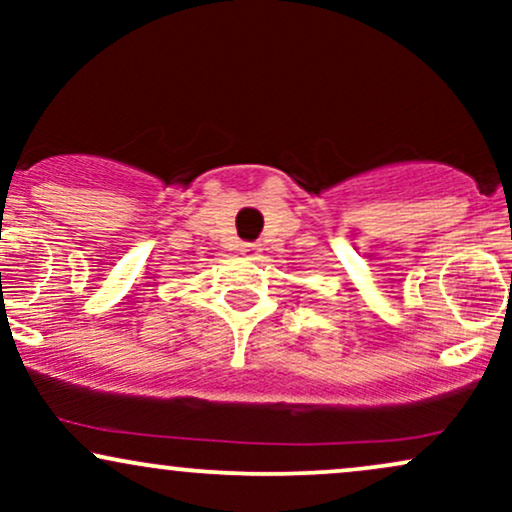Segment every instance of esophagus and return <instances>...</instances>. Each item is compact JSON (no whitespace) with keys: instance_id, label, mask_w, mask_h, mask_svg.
Masks as SVG:
<instances>
[{"instance_id":"1","label":"esophagus","mask_w":512,"mask_h":512,"mask_svg":"<svg viewBox=\"0 0 512 512\" xmlns=\"http://www.w3.org/2000/svg\"><path fill=\"white\" fill-rule=\"evenodd\" d=\"M255 250L260 248H257V245H243V252H255Z\"/></svg>"}]
</instances>
